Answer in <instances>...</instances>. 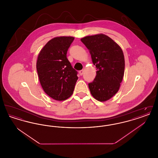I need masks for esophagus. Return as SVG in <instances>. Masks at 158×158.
Returning <instances> with one entry per match:
<instances>
[{
    "mask_svg": "<svg viewBox=\"0 0 158 158\" xmlns=\"http://www.w3.org/2000/svg\"><path fill=\"white\" fill-rule=\"evenodd\" d=\"M79 74H80V75H82L83 74V70H80V71L79 72Z\"/></svg>",
    "mask_w": 158,
    "mask_h": 158,
    "instance_id": "obj_1",
    "label": "esophagus"
}]
</instances>
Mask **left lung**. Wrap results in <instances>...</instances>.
Returning a JSON list of instances; mask_svg holds the SVG:
<instances>
[{"mask_svg": "<svg viewBox=\"0 0 158 158\" xmlns=\"http://www.w3.org/2000/svg\"><path fill=\"white\" fill-rule=\"evenodd\" d=\"M81 41L89 50L97 75L88 83L92 95L106 101L118 91L124 73L125 61L120 47L104 34L87 36Z\"/></svg>", "mask_w": 158, "mask_h": 158, "instance_id": "obj_1", "label": "left lung"}]
</instances>
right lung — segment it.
<instances>
[{
    "label": "right lung",
    "instance_id": "obj_1",
    "mask_svg": "<svg viewBox=\"0 0 158 158\" xmlns=\"http://www.w3.org/2000/svg\"><path fill=\"white\" fill-rule=\"evenodd\" d=\"M74 40L72 37H59L50 40L39 53L37 70L45 94L57 101H64L73 94L78 79L77 72L67 58Z\"/></svg>",
    "mask_w": 158,
    "mask_h": 158
}]
</instances>
